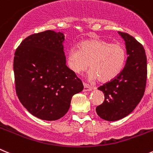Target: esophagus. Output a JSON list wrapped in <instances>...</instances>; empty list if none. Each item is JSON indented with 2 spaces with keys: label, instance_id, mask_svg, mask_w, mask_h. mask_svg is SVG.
Masks as SVG:
<instances>
[{
  "label": "esophagus",
  "instance_id": "esophagus-1",
  "mask_svg": "<svg viewBox=\"0 0 153 153\" xmlns=\"http://www.w3.org/2000/svg\"><path fill=\"white\" fill-rule=\"evenodd\" d=\"M83 91H90L93 89V88H91V87H90L88 84L83 83Z\"/></svg>",
  "mask_w": 153,
  "mask_h": 153
}]
</instances>
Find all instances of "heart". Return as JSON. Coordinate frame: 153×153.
Returning a JSON list of instances; mask_svg holds the SVG:
<instances>
[{
  "label": "heart",
  "instance_id": "1",
  "mask_svg": "<svg viewBox=\"0 0 153 153\" xmlns=\"http://www.w3.org/2000/svg\"><path fill=\"white\" fill-rule=\"evenodd\" d=\"M126 59V49L121 44L110 43L101 39H89L80 42L79 49H70L67 64L75 74L86 71L90 64V79L107 82L123 71Z\"/></svg>",
  "mask_w": 153,
  "mask_h": 153
}]
</instances>
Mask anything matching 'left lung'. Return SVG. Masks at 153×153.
I'll return each instance as SVG.
<instances>
[{"label": "left lung", "instance_id": "obj_1", "mask_svg": "<svg viewBox=\"0 0 153 153\" xmlns=\"http://www.w3.org/2000/svg\"><path fill=\"white\" fill-rule=\"evenodd\" d=\"M118 33L126 43V65L117 77L97 88L104 94V101L96 113L110 122L123 119L136 108L144 94L147 74L143 46L130 34Z\"/></svg>", "mask_w": 153, "mask_h": 153}]
</instances>
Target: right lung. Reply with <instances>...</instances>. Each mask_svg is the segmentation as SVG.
I'll return each instance as SVG.
<instances>
[{
	"label": "right lung",
	"mask_w": 153,
	"mask_h": 153,
	"mask_svg": "<svg viewBox=\"0 0 153 153\" xmlns=\"http://www.w3.org/2000/svg\"><path fill=\"white\" fill-rule=\"evenodd\" d=\"M64 41L62 32L45 30L25 39L15 52L17 96L30 114L46 121L63 117L73 96L83 89L67 67Z\"/></svg>",
	"instance_id": "right-lung-1"
}]
</instances>
